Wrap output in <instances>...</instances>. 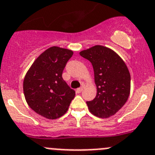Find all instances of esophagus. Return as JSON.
<instances>
[{
	"instance_id": "34e87169",
	"label": "esophagus",
	"mask_w": 155,
	"mask_h": 155,
	"mask_svg": "<svg viewBox=\"0 0 155 155\" xmlns=\"http://www.w3.org/2000/svg\"><path fill=\"white\" fill-rule=\"evenodd\" d=\"M83 90V87H80V88H78L77 89H76V92H77V93H80L81 92H82V91Z\"/></svg>"
}]
</instances>
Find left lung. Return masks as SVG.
<instances>
[{"mask_svg": "<svg viewBox=\"0 0 155 155\" xmlns=\"http://www.w3.org/2000/svg\"><path fill=\"white\" fill-rule=\"evenodd\" d=\"M79 54L92 63L97 87L95 99L86 102L89 112L99 118L115 115L130 93L131 76L125 62L113 50L99 45Z\"/></svg>", "mask_w": 155, "mask_h": 155, "instance_id": "8db88e82", "label": "left lung"}]
</instances>
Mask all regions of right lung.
<instances>
[{"label":"right lung","mask_w":155,"mask_h":155,"mask_svg":"<svg viewBox=\"0 0 155 155\" xmlns=\"http://www.w3.org/2000/svg\"><path fill=\"white\" fill-rule=\"evenodd\" d=\"M73 52L53 47L43 52L26 74L24 92L29 106L48 119L63 116L75 97V92L62 77Z\"/></svg>","instance_id":"obj_1"}]
</instances>
